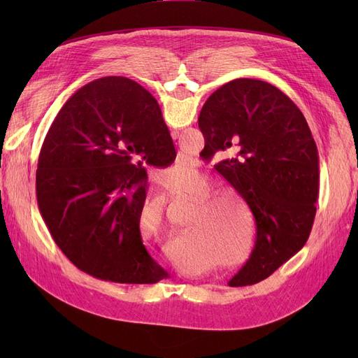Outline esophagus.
Listing matches in <instances>:
<instances>
[{
    "label": "esophagus",
    "instance_id": "1",
    "mask_svg": "<svg viewBox=\"0 0 358 358\" xmlns=\"http://www.w3.org/2000/svg\"><path fill=\"white\" fill-rule=\"evenodd\" d=\"M178 134H179V131H173V138H178Z\"/></svg>",
    "mask_w": 358,
    "mask_h": 358
}]
</instances>
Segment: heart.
Returning <instances> with one entry per match:
<instances>
[{
  "label": "heart",
  "mask_w": 358,
  "mask_h": 358,
  "mask_svg": "<svg viewBox=\"0 0 358 358\" xmlns=\"http://www.w3.org/2000/svg\"><path fill=\"white\" fill-rule=\"evenodd\" d=\"M192 173L189 162H178L169 171V176L185 178ZM209 176L197 173L182 187L171 189V197L194 200L196 206L189 213L187 229L182 231V241L192 251L203 254L215 264L224 268H241L252 257L255 221L248 203L234 192H216ZM161 221L164 218L166 203L161 197L148 199L142 208ZM245 242V246L243 242ZM244 247L243 250L241 246ZM243 252H240V249ZM241 252L240 255L238 252ZM238 253L239 256L235 254ZM185 268H194V264L183 262Z\"/></svg>",
  "instance_id": "obj_1"
}]
</instances>
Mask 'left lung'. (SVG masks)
Returning a JSON list of instances; mask_svg holds the SVG:
<instances>
[{
	"instance_id": "left-lung-1",
	"label": "left lung",
	"mask_w": 358,
	"mask_h": 358,
	"mask_svg": "<svg viewBox=\"0 0 358 358\" xmlns=\"http://www.w3.org/2000/svg\"><path fill=\"white\" fill-rule=\"evenodd\" d=\"M199 127L203 152L227 155L215 169L248 203L257 225L252 257L229 284H257L308 242L320 191L317 145L299 107L257 79H234L216 90Z\"/></svg>"
}]
</instances>
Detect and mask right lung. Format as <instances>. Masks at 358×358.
<instances>
[{"label":"right lung","instance_id":"obj_1","mask_svg":"<svg viewBox=\"0 0 358 358\" xmlns=\"http://www.w3.org/2000/svg\"><path fill=\"white\" fill-rule=\"evenodd\" d=\"M175 158L159 106L137 82L107 76L74 92L49 128L36 175L41 218L64 255L110 282L167 278L138 224L145 166H170Z\"/></svg>","mask_w":358,"mask_h":358}]
</instances>
